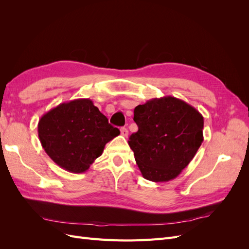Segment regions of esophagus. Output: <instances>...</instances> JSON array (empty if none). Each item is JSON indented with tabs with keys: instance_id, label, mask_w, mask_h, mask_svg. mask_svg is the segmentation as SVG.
<instances>
[{
	"instance_id": "obj_1",
	"label": "esophagus",
	"mask_w": 249,
	"mask_h": 249,
	"mask_svg": "<svg viewBox=\"0 0 249 249\" xmlns=\"http://www.w3.org/2000/svg\"><path fill=\"white\" fill-rule=\"evenodd\" d=\"M120 133H122L124 137H127V135H129V131H127L126 127H122V129H120Z\"/></svg>"
}]
</instances>
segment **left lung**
Returning a JSON list of instances; mask_svg holds the SVG:
<instances>
[{
  "mask_svg": "<svg viewBox=\"0 0 249 249\" xmlns=\"http://www.w3.org/2000/svg\"><path fill=\"white\" fill-rule=\"evenodd\" d=\"M138 131L129 145L142 177L152 182L176 178L196 155L203 141V117L173 96L153 99L134 109Z\"/></svg>",
  "mask_w": 249,
  "mask_h": 249,
  "instance_id": "left-lung-1",
  "label": "left lung"
}]
</instances>
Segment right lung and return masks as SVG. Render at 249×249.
<instances>
[{"mask_svg": "<svg viewBox=\"0 0 249 249\" xmlns=\"http://www.w3.org/2000/svg\"><path fill=\"white\" fill-rule=\"evenodd\" d=\"M119 134L89 99L60 104L38 123L43 149L58 166L73 173L88 170L105 145Z\"/></svg>", "mask_w": 249, "mask_h": 249, "instance_id": "obj_1", "label": "right lung"}]
</instances>
